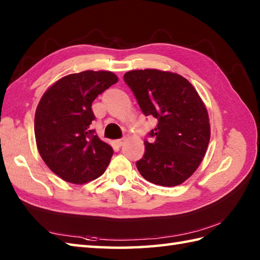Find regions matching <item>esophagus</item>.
<instances>
[{
    "mask_svg": "<svg viewBox=\"0 0 260 260\" xmlns=\"http://www.w3.org/2000/svg\"><path fill=\"white\" fill-rule=\"evenodd\" d=\"M125 139H119V140H116L115 141V143H116V145H118V146H121L125 143Z\"/></svg>",
    "mask_w": 260,
    "mask_h": 260,
    "instance_id": "1",
    "label": "esophagus"
}]
</instances>
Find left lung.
<instances>
[{
    "mask_svg": "<svg viewBox=\"0 0 260 260\" xmlns=\"http://www.w3.org/2000/svg\"><path fill=\"white\" fill-rule=\"evenodd\" d=\"M124 80L143 114L157 119L136 162L141 175L154 184L175 186L196 172L210 141L209 115L196 88L178 74L156 69L132 70Z\"/></svg>",
    "mask_w": 260,
    "mask_h": 260,
    "instance_id": "1",
    "label": "left lung"
}]
</instances>
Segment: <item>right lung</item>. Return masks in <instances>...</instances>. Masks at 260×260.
<instances>
[{
    "instance_id": "right-lung-1",
    "label": "right lung",
    "mask_w": 260,
    "mask_h": 260,
    "mask_svg": "<svg viewBox=\"0 0 260 260\" xmlns=\"http://www.w3.org/2000/svg\"><path fill=\"white\" fill-rule=\"evenodd\" d=\"M117 81L110 71L86 70L63 77L43 93L35 116L37 147L59 178L84 184L107 169L113 148L90 129L91 104Z\"/></svg>"
}]
</instances>
